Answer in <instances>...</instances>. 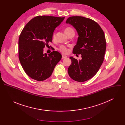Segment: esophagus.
<instances>
[{
  "mask_svg": "<svg viewBox=\"0 0 125 125\" xmlns=\"http://www.w3.org/2000/svg\"><path fill=\"white\" fill-rule=\"evenodd\" d=\"M67 57V56H66V55H62V59L66 58Z\"/></svg>",
  "mask_w": 125,
  "mask_h": 125,
  "instance_id": "obj_1",
  "label": "esophagus"
}]
</instances>
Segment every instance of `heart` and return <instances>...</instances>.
<instances>
[{"label":"heart","mask_w":125,"mask_h":125,"mask_svg":"<svg viewBox=\"0 0 125 125\" xmlns=\"http://www.w3.org/2000/svg\"><path fill=\"white\" fill-rule=\"evenodd\" d=\"M71 30H73L72 29H71L70 28H67L65 30V33H67V32L71 31ZM53 38H55V34H53ZM58 50L61 52L62 53H64V54H67V53L69 52V49L65 46H63V45H61L59 48H58Z\"/></svg>","instance_id":"b5f03b06"}]
</instances>
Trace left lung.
Listing matches in <instances>:
<instances>
[{
  "instance_id": "obj_1",
  "label": "left lung",
  "mask_w": 125,
  "mask_h": 125,
  "mask_svg": "<svg viewBox=\"0 0 125 125\" xmlns=\"http://www.w3.org/2000/svg\"><path fill=\"white\" fill-rule=\"evenodd\" d=\"M66 23L73 26L79 35L73 53L82 55L79 60L70 57L72 64L68 72L73 80L83 82L95 75L103 62L106 48L104 33L96 22L83 17H70Z\"/></svg>"
}]
</instances>
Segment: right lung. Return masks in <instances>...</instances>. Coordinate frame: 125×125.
Here are the masks:
<instances>
[{
	"instance_id": "right-lung-1",
	"label": "right lung",
	"mask_w": 125,
	"mask_h": 125,
	"mask_svg": "<svg viewBox=\"0 0 125 125\" xmlns=\"http://www.w3.org/2000/svg\"><path fill=\"white\" fill-rule=\"evenodd\" d=\"M65 17L38 16L23 29L19 39V58L25 73L31 79L42 81L48 78L62 58L53 51L47 56L43 48L51 42L55 28Z\"/></svg>"
}]
</instances>
